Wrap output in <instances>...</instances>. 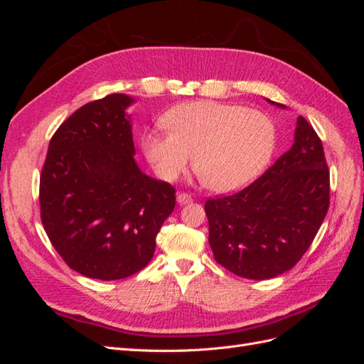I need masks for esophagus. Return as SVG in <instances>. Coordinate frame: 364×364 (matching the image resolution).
Wrapping results in <instances>:
<instances>
[{
  "label": "esophagus",
  "instance_id": "esophagus-1",
  "mask_svg": "<svg viewBox=\"0 0 364 364\" xmlns=\"http://www.w3.org/2000/svg\"><path fill=\"white\" fill-rule=\"evenodd\" d=\"M191 200H193V197H191V194H188V193H179V194H178V203H181V205L190 203Z\"/></svg>",
  "mask_w": 364,
  "mask_h": 364
}]
</instances>
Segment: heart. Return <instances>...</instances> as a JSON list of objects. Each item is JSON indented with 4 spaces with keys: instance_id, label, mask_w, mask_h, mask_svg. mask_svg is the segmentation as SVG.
<instances>
[{
    "instance_id": "heart-1",
    "label": "heart",
    "mask_w": 364,
    "mask_h": 364,
    "mask_svg": "<svg viewBox=\"0 0 364 364\" xmlns=\"http://www.w3.org/2000/svg\"><path fill=\"white\" fill-rule=\"evenodd\" d=\"M168 132H149L142 149L164 179L174 181L188 167L209 188H240L266 168L277 147V126L261 111L241 105L193 102L164 117Z\"/></svg>"
}]
</instances>
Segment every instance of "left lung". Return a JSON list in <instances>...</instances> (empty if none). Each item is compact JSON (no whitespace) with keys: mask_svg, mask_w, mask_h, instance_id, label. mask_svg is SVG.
I'll use <instances>...</instances> for the list:
<instances>
[{"mask_svg":"<svg viewBox=\"0 0 364 364\" xmlns=\"http://www.w3.org/2000/svg\"><path fill=\"white\" fill-rule=\"evenodd\" d=\"M328 208L329 170L322 141L299 117L294 144L262 176L234 194L205 202L208 241L226 270L247 279H270L299 262Z\"/></svg>","mask_w":364,"mask_h":364,"instance_id":"1","label":"left lung"}]
</instances>
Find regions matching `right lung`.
Listing matches in <instances>:
<instances>
[{
  "instance_id": "right-lung-1",
  "label": "right lung",
  "mask_w": 364,
  "mask_h": 364,
  "mask_svg": "<svg viewBox=\"0 0 364 364\" xmlns=\"http://www.w3.org/2000/svg\"><path fill=\"white\" fill-rule=\"evenodd\" d=\"M111 94L86 103L50 139L39 179L41 222L67 266L115 281L150 262L156 235L173 213L176 190L142 173L126 107Z\"/></svg>"
}]
</instances>
